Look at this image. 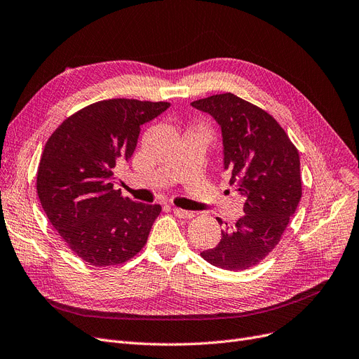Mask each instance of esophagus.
Masks as SVG:
<instances>
[{
    "label": "esophagus",
    "instance_id": "34e87169",
    "mask_svg": "<svg viewBox=\"0 0 359 359\" xmlns=\"http://www.w3.org/2000/svg\"><path fill=\"white\" fill-rule=\"evenodd\" d=\"M172 213H175V216H176V217H179V219H192V217L195 216L194 211L182 210V208H177V207L172 208Z\"/></svg>",
    "mask_w": 359,
    "mask_h": 359
}]
</instances>
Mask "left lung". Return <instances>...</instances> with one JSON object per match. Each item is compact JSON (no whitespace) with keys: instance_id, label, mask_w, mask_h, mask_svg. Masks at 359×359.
<instances>
[{"instance_id":"left-lung-1","label":"left lung","mask_w":359,"mask_h":359,"mask_svg":"<svg viewBox=\"0 0 359 359\" xmlns=\"http://www.w3.org/2000/svg\"><path fill=\"white\" fill-rule=\"evenodd\" d=\"M222 128L224 170L244 201V216L201 257L213 266L244 271L256 266L281 241L302 198L299 151L276 119L232 93L191 103ZM222 223L220 219H217Z\"/></svg>"}]
</instances>
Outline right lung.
I'll use <instances>...</instances> for the list:
<instances>
[{
  "mask_svg": "<svg viewBox=\"0 0 359 359\" xmlns=\"http://www.w3.org/2000/svg\"><path fill=\"white\" fill-rule=\"evenodd\" d=\"M168 106L136 99L91 103L66 118L44 146L39 201L66 245L93 266L135 257L161 213V205L135 203L114 189V171L135 152L140 126Z\"/></svg>",
  "mask_w": 359,
  "mask_h": 359,
  "instance_id": "right-lung-1",
  "label": "right lung"
}]
</instances>
